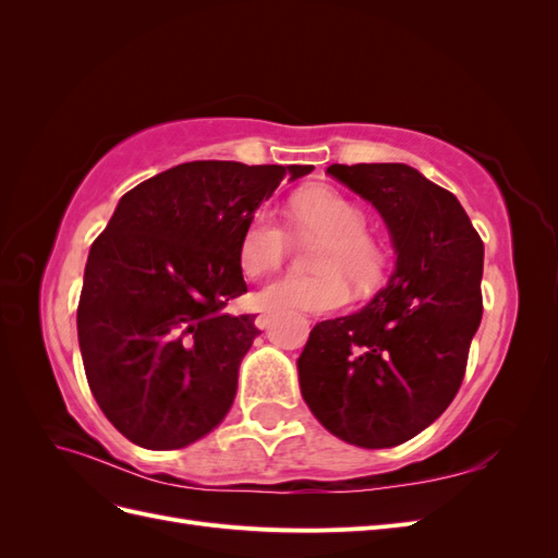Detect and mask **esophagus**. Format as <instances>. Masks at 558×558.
Wrapping results in <instances>:
<instances>
[{"mask_svg": "<svg viewBox=\"0 0 558 558\" xmlns=\"http://www.w3.org/2000/svg\"><path fill=\"white\" fill-rule=\"evenodd\" d=\"M253 324H256V328H267V324H269V314H265V312H260L256 318H253Z\"/></svg>", "mask_w": 558, "mask_h": 558, "instance_id": "esophagus-1", "label": "esophagus"}]
</instances>
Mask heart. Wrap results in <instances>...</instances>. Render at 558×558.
<instances>
[{"mask_svg":"<svg viewBox=\"0 0 558 558\" xmlns=\"http://www.w3.org/2000/svg\"><path fill=\"white\" fill-rule=\"evenodd\" d=\"M291 221L302 234L324 238L312 267L314 277H281L267 283L256 302L275 312L324 314L342 307L349 300V281L356 291H369L379 283L386 267L384 246L365 232V214L335 191L314 189L291 199ZM289 251V234L275 214L256 211L242 232L238 263L242 272L258 277L277 269Z\"/></svg>","mask_w":558,"mask_h":558,"instance_id":"heart-1","label":"heart"}]
</instances>
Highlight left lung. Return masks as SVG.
I'll return each instance as SVG.
<instances>
[{
  "instance_id": "obj_1",
  "label": "left lung",
  "mask_w": 558,
  "mask_h": 558,
  "mask_svg": "<svg viewBox=\"0 0 558 558\" xmlns=\"http://www.w3.org/2000/svg\"><path fill=\"white\" fill-rule=\"evenodd\" d=\"M391 234L396 269L359 312L320 320L298 359L320 426L363 449L412 440L463 381L482 320L484 244L461 202L402 162L330 165Z\"/></svg>"
}]
</instances>
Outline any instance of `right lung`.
Instances as JSON below:
<instances>
[{
  "instance_id": "1",
  "label": "right lung",
  "mask_w": 558,
  "mask_h": 558,
  "mask_svg": "<svg viewBox=\"0 0 558 558\" xmlns=\"http://www.w3.org/2000/svg\"><path fill=\"white\" fill-rule=\"evenodd\" d=\"M312 165L195 160L134 185L93 242L76 312L78 347L99 410L130 442L181 449L232 408L251 314L240 238L277 185Z\"/></svg>"
}]
</instances>
